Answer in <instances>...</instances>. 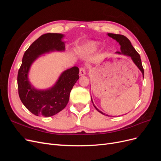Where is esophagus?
I'll return each mask as SVG.
<instances>
[{
	"label": "esophagus",
	"mask_w": 161,
	"mask_h": 161,
	"mask_svg": "<svg viewBox=\"0 0 161 161\" xmlns=\"http://www.w3.org/2000/svg\"><path fill=\"white\" fill-rule=\"evenodd\" d=\"M86 74V69L85 67H81L79 70V75L83 76Z\"/></svg>",
	"instance_id": "esophagus-1"
}]
</instances>
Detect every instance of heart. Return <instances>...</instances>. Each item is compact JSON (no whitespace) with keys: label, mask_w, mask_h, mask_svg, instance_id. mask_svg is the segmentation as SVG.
Here are the masks:
<instances>
[{"label":"heart","mask_w":161,"mask_h":161,"mask_svg":"<svg viewBox=\"0 0 161 161\" xmlns=\"http://www.w3.org/2000/svg\"><path fill=\"white\" fill-rule=\"evenodd\" d=\"M100 44L99 43L95 42H91L86 43L84 46V49L86 51L89 52H93L95 51L97 48L99 47Z\"/></svg>","instance_id":"obj_1"}]
</instances>
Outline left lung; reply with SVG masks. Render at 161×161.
<instances>
[{
    "instance_id": "left-lung-1",
    "label": "left lung",
    "mask_w": 161,
    "mask_h": 161,
    "mask_svg": "<svg viewBox=\"0 0 161 161\" xmlns=\"http://www.w3.org/2000/svg\"><path fill=\"white\" fill-rule=\"evenodd\" d=\"M108 35L109 37L114 39V40H115L118 42H119V43L121 46V51L117 52L116 53H119V54H124L125 56H130L131 60H132L133 62H134V64L137 66V67L140 69V70L142 72L143 78H144V69H143L142 65V62H141L140 56L139 55V53L136 52V50L134 49V47L132 46V45L131 44L130 41L125 36H124L123 35H119V34L108 33ZM91 101H92V98H91ZM94 107L97 111L100 112L101 114L105 115V114H103V112L99 111L95 105H94Z\"/></svg>"
}]
</instances>
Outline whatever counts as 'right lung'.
I'll list each match as a JSON object with an SVG mask.
<instances>
[{
  "label": "right lung",
  "instance_id": "add662e5",
  "mask_svg": "<svg viewBox=\"0 0 161 161\" xmlns=\"http://www.w3.org/2000/svg\"><path fill=\"white\" fill-rule=\"evenodd\" d=\"M63 36L60 33H46L37 39L24 53L18 71L19 98L25 108L37 116L50 117L61 111L66 106L72 87L79 79V68L74 66L63 72L56 85L50 89L37 90L28 80L30 68L40 55L50 51L64 50V43L62 42Z\"/></svg>",
  "mask_w": 161,
  "mask_h": 161
}]
</instances>
